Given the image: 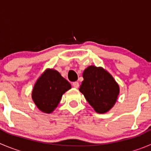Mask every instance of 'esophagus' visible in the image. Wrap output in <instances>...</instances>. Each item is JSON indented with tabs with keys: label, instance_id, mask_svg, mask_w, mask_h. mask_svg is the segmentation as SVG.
I'll list each match as a JSON object with an SVG mask.
<instances>
[{
	"label": "esophagus",
	"instance_id": "obj_1",
	"mask_svg": "<svg viewBox=\"0 0 151 151\" xmlns=\"http://www.w3.org/2000/svg\"><path fill=\"white\" fill-rule=\"evenodd\" d=\"M73 86L75 88H78V87H79V84H78V82H77V81H75V82L73 83Z\"/></svg>",
	"mask_w": 151,
	"mask_h": 151
}]
</instances>
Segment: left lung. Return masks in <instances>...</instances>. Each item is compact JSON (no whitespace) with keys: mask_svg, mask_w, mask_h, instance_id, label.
<instances>
[{"mask_svg":"<svg viewBox=\"0 0 151 151\" xmlns=\"http://www.w3.org/2000/svg\"><path fill=\"white\" fill-rule=\"evenodd\" d=\"M79 90L97 113H104L117 100L119 87L111 75L101 67L90 66L83 73Z\"/></svg>","mask_w":151,"mask_h":151,"instance_id":"8db88e82","label":"left lung"}]
</instances>
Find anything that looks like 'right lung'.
<instances>
[{"mask_svg": "<svg viewBox=\"0 0 151 151\" xmlns=\"http://www.w3.org/2000/svg\"><path fill=\"white\" fill-rule=\"evenodd\" d=\"M71 88L70 83L54 70H47L34 86L32 97L40 110L50 113L59 104L62 95Z\"/></svg>", "mask_w": 151, "mask_h": 151, "instance_id": "1", "label": "right lung"}]
</instances>
